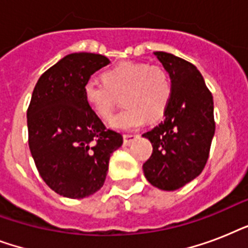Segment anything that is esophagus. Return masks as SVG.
<instances>
[{
    "instance_id": "obj_1",
    "label": "esophagus",
    "mask_w": 248,
    "mask_h": 248,
    "mask_svg": "<svg viewBox=\"0 0 248 248\" xmlns=\"http://www.w3.org/2000/svg\"><path fill=\"white\" fill-rule=\"evenodd\" d=\"M139 138L138 135H132V134H127V135H124V141L126 145H128V144H131L134 140H136Z\"/></svg>"
}]
</instances>
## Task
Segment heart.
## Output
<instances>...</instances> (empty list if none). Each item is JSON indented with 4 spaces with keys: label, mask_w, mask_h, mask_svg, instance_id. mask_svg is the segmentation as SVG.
<instances>
[{
    "label": "heart",
    "mask_w": 248,
    "mask_h": 248,
    "mask_svg": "<svg viewBox=\"0 0 248 248\" xmlns=\"http://www.w3.org/2000/svg\"><path fill=\"white\" fill-rule=\"evenodd\" d=\"M104 82L89 79L83 85V99L101 120H108L117 103L124 96L127 108L110 121L117 131H131L148 120L165 113L171 99L172 85L165 69L148 63H121L103 73Z\"/></svg>",
    "instance_id": "b5f03b06"
}]
</instances>
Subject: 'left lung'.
<instances>
[{"mask_svg":"<svg viewBox=\"0 0 248 248\" xmlns=\"http://www.w3.org/2000/svg\"><path fill=\"white\" fill-rule=\"evenodd\" d=\"M155 55L169 73L172 93L162 122L143 134L153 147L143 171L155 188L176 190L196 179L207 162L215 135L214 99L193 64L169 52Z\"/></svg>","mask_w":248,"mask_h":248,"instance_id":"8db88e82","label":"left lung"}]
</instances>
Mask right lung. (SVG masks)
Segmentation results:
<instances>
[{"instance_id":"add662e5","label":"right lung","mask_w":248,"mask_h":248,"mask_svg":"<svg viewBox=\"0 0 248 248\" xmlns=\"http://www.w3.org/2000/svg\"><path fill=\"white\" fill-rule=\"evenodd\" d=\"M109 63L100 54H69L45 72L33 90L27 112L31 155L45 183L67 198L97 192L110 155L124 143L83 99L85 82Z\"/></svg>"}]
</instances>
